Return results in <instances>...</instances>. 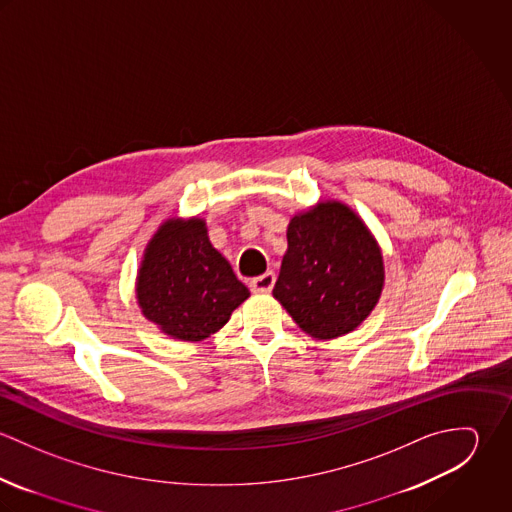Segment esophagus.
<instances>
[{"label": "esophagus", "mask_w": 512, "mask_h": 512, "mask_svg": "<svg viewBox=\"0 0 512 512\" xmlns=\"http://www.w3.org/2000/svg\"><path fill=\"white\" fill-rule=\"evenodd\" d=\"M276 284V274L274 272H266L258 278L250 280V290L254 293H270Z\"/></svg>", "instance_id": "34e87169"}]
</instances>
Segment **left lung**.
<instances>
[{
	"label": "left lung",
	"mask_w": 512,
	"mask_h": 512,
	"mask_svg": "<svg viewBox=\"0 0 512 512\" xmlns=\"http://www.w3.org/2000/svg\"><path fill=\"white\" fill-rule=\"evenodd\" d=\"M382 250L341 201H319L293 215L274 297L303 333L331 341L355 331L384 290Z\"/></svg>",
	"instance_id": "left-lung-1"
}]
</instances>
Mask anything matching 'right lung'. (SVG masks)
<instances>
[{
    "instance_id": "obj_1",
    "label": "right lung",
    "mask_w": 512,
    "mask_h": 512,
    "mask_svg": "<svg viewBox=\"0 0 512 512\" xmlns=\"http://www.w3.org/2000/svg\"><path fill=\"white\" fill-rule=\"evenodd\" d=\"M136 297L163 335L199 343L222 329L250 292L211 244L205 219L171 217L147 242Z\"/></svg>"
}]
</instances>
